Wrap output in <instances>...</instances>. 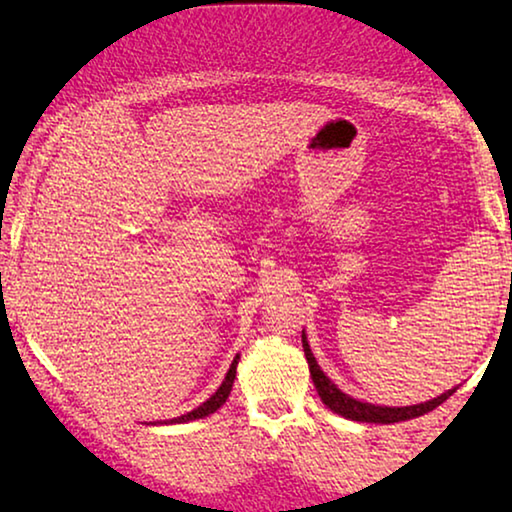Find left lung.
Wrapping results in <instances>:
<instances>
[{
    "label": "left lung",
    "mask_w": 512,
    "mask_h": 512,
    "mask_svg": "<svg viewBox=\"0 0 512 512\" xmlns=\"http://www.w3.org/2000/svg\"><path fill=\"white\" fill-rule=\"evenodd\" d=\"M302 347H304V357H307V364H309V373H312L314 387H316V392H319L321 401L328 406V409L340 413V416H345L349 420H359V423H383V425L399 423V420L418 418V416H423V413L437 409L439 404H444V401L449 399L451 394H454V390H449V392H444L442 397L425 401V404H413V406L366 404V401H357V399L347 397L345 392H340L338 387H335L331 380L323 375L321 366L316 364L312 349H309V342H307V338H304V335H302Z\"/></svg>",
    "instance_id": "1"
}]
</instances>
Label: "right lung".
<instances>
[{"label":"right lung","instance_id":"obj_1","mask_svg":"<svg viewBox=\"0 0 512 512\" xmlns=\"http://www.w3.org/2000/svg\"><path fill=\"white\" fill-rule=\"evenodd\" d=\"M238 354L234 357V361H231V366H229V373H226V378H224V383L219 385V390L212 394V397L208 399V401H203V404L198 406V409H193V411H189V413H184V416H179V418H172L170 423H186V420H196V418H205V416H210V413H215L219 406H224V401L229 399V394H231V387H234V378H236V366H238Z\"/></svg>","mask_w":512,"mask_h":512}]
</instances>
